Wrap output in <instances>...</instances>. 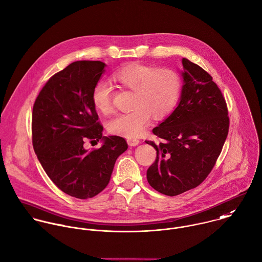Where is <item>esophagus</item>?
<instances>
[{
  "label": "esophagus",
  "instance_id": "obj_1",
  "mask_svg": "<svg viewBox=\"0 0 262 262\" xmlns=\"http://www.w3.org/2000/svg\"><path fill=\"white\" fill-rule=\"evenodd\" d=\"M127 142H128V145L131 146V147L132 146H136V145H138L140 143V141L138 139H128Z\"/></svg>",
  "mask_w": 262,
  "mask_h": 262
}]
</instances>
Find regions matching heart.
<instances>
[{
	"mask_svg": "<svg viewBox=\"0 0 262 262\" xmlns=\"http://www.w3.org/2000/svg\"><path fill=\"white\" fill-rule=\"evenodd\" d=\"M113 80L122 88L133 91L130 102L132 110L126 114L115 116L107 124L111 133L130 139L142 135L155 119L168 116L178 102L182 81L172 69L131 64L121 68L113 74ZM94 107L102 113L112 112V86L100 80L95 83L91 92Z\"/></svg>",
	"mask_w": 262,
	"mask_h": 262,
	"instance_id": "heart-1",
	"label": "heart"
}]
</instances>
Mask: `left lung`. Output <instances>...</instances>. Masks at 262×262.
<instances>
[{"instance_id": "left-lung-1", "label": "left lung", "mask_w": 262, "mask_h": 262, "mask_svg": "<svg viewBox=\"0 0 262 262\" xmlns=\"http://www.w3.org/2000/svg\"><path fill=\"white\" fill-rule=\"evenodd\" d=\"M183 86L177 107L152 133L160 143L147 170L149 185L176 196L200 185L211 172L229 132L226 100L212 77L188 59H182Z\"/></svg>"}]
</instances>
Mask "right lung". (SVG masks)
<instances>
[{"label":"right lung","mask_w":262,"mask_h":262,"mask_svg":"<svg viewBox=\"0 0 262 262\" xmlns=\"http://www.w3.org/2000/svg\"><path fill=\"white\" fill-rule=\"evenodd\" d=\"M105 66L100 61L70 64L49 79L32 110V144L40 165L59 189L79 199L106 187L117 159L128 148L123 137L102 136L91 100ZM86 139L102 146L89 152L83 147Z\"/></svg>","instance_id":"add662e5"}]
</instances>
